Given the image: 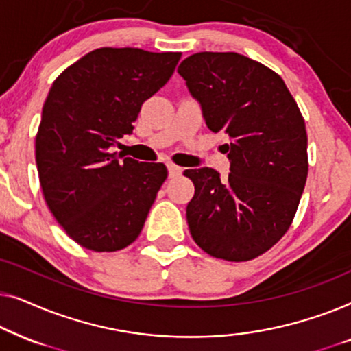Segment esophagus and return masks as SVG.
I'll use <instances>...</instances> for the list:
<instances>
[{
	"label": "esophagus",
	"mask_w": 351,
	"mask_h": 351,
	"mask_svg": "<svg viewBox=\"0 0 351 351\" xmlns=\"http://www.w3.org/2000/svg\"><path fill=\"white\" fill-rule=\"evenodd\" d=\"M167 171H169V177H177V176H180L182 174V167L180 166H176V165H172V162H169V165H167Z\"/></svg>",
	"instance_id": "1"
}]
</instances>
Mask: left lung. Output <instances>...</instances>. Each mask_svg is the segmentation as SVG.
Listing matches in <instances>:
<instances>
[{"mask_svg":"<svg viewBox=\"0 0 351 351\" xmlns=\"http://www.w3.org/2000/svg\"><path fill=\"white\" fill-rule=\"evenodd\" d=\"M179 75L225 143L230 174L186 169L195 185L186 222L209 256L244 262L262 256L289 230L308 174L305 121L285 81L237 52H198Z\"/></svg>","mask_w":351,"mask_h":351,"instance_id":"8db88e82","label":"left lung"}]
</instances>
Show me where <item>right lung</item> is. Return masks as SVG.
Wrapping results in <instances>:
<instances>
[{"label":"right lung","instance_id":"1","mask_svg":"<svg viewBox=\"0 0 351 351\" xmlns=\"http://www.w3.org/2000/svg\"><path fill=\"white\" fill-rule=\"evenodd\" d=\"M180 52L100 47L70 65L43 105L35 142L46 204L69 237L95 252L134 243L167 177L162 162L119 161L110 148L174 73Z\"/></svg>","mask_w":351,"mask_h":351}]
</instances>
